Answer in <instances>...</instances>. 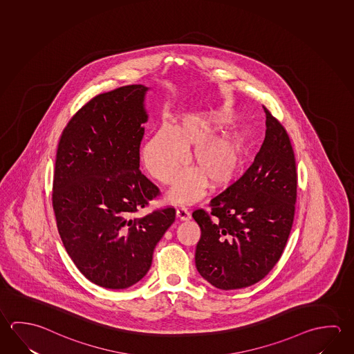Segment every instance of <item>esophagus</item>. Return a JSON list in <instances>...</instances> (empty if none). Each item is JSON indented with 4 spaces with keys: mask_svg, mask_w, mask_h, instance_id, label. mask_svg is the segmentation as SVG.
I'll return each instance as SVG.
<instances>
[{
    "mask_svg": "<svg viewBox=\"0 0 354 354\" xmlns=\"http://www.w3.org/2000/svg\"><path fill=\"white\" fill-rule=\"evenodd\" d=\"M176 216L179 217L180 220H189L192 215H190V211L187 210L185 206H180L176 209Z\"/></svg>",
    "mask_w": 354,
    "mask_h": 354,
    "instance_id": "34e87169",
    "label": "esophagus"
}]
</instances>
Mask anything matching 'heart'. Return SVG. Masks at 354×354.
<instances>
[{
	"mask_svg": "<svg viewBox=\"0 0 354 354\" xmlns=\"http://www.w3.org/2000/svg\"><path fill=\"white\" fill-rule=\"evenodd\" d=\"M229 118L218 114H189L171 127L162 125L144 145L142 159L145 169L162 184L174 181L185 162L186 151L192 171L183 175L170 198L175 203H190L204 190L229 185L241 167L243 145L235 131L214 136Z\"/></svg>",
	"mask_w": 354,
	"mask_h": 354,
	"instance_id": "heart-1",
	"label": "heart"
}]
</instances>
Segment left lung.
Returning a JSON list of instances; mask_svg holds the SVG:
<instances>
[{"label": "left lung", "instance_id": "1", "mask_svg": "<svg viewBox=\"0 0 354 354\" xmlns=\"http://www.w3.org/2000/svg\"><path fill=\"white\" fill-rule=\"evenodd\" d=\"M263 106L266 134L250 168L192 217L201 229L195 263L220 290L248 287L279 262L291 232L297 171L283 125Z\"/></svg>", "mask_w": 354, "mask_h": 354}]
</instances>
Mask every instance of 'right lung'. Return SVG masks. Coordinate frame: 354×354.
Segmentation results:
<instances>
[{"mask_svg":"<svg viewBox=\"0 0 354 354\" xmlns=\"http://www.w3.org/2000/svg\"><path fill=\"white\" fill-rule=\"evenodd\" d=\"M148 88L98 94L63 129L52 205L63 245L95 285L123 290L149 271L156 245L174 223L167 206L134 217L160 190L139 170Z\"/></svg>","mask_w":354,"mask_h":354,"instance_id":"right-lung-1","label":"right lung"}]
</instances>
